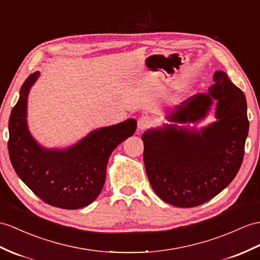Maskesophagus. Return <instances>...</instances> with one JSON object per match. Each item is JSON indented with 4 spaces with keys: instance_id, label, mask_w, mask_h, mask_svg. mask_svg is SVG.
I'll return each mask as SVG.
<instances>
[{
    "instance_id": "obj_1",
    "label": "esophagus",
    "mask_w": 260,
    "mask_h": 260,
    "mask_svg": "<svg viewBox=\"0 0 260 260\" xmlns=\"http://www.w3.org/2000/svg\"><path fill=\"white\" fill-rule=\"evenodd\" d=\"M151 124V120L147 116H142L138 120V131H143Z\"/></svg>"
}]
</instances>
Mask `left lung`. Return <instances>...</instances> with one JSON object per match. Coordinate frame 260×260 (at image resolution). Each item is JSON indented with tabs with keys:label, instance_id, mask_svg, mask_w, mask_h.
I'll use <instances>...</instances> for the list:
<instances>
[{
	"label": "left lung",
	"instance_id": "8db88e82",
	"mask_svg": "<svg viewBox=\"0 0 260 260\" xmlns=\"http://www.w3.org/2000/svg\"><path fill=\"white\" fill-rule=\"evenodd\" d=\"M207 93H196L168 113L160 128L144 132L143 161L150 184L167 203L178 207L204 204L238 173L248 135L244 92L223 71L215 72ZM217 101V121L200 131L175 123L203 119Z\"/></svg>",
	"mask_w": 260,
	"mask_h": 260
}]
</instances>
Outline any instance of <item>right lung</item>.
<instances>
[{
    "label": "right lung",
    "mask_w": 260,
    "mask_h": 260,
    "mask_svg": "<svg viewBox=\"0 0 260 260\" xmlns=\"http://www.w3.org/2000/svg\"><path fill=\"white\" fill-rule=\"evenodd\" d=\"M40 72L30 74L9 120V154L16 174L45 203L78 210L98 198L106 181L109 156L136 132L137 121H125L91 131L65 149H46L30 135L27 98Z\"/></svg>",
    "instance_id": "obj_1"
}]
</instances>
